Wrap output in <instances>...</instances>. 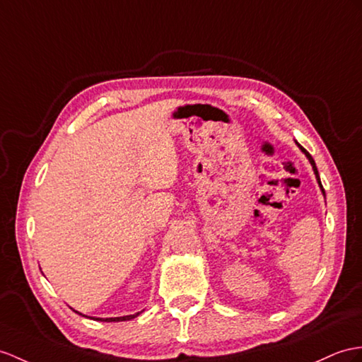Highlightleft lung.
Listing matches in <instances>:
<instances>
[{
    "label": "left lung",
    "mask_w": 362,
    "mask_h": 362,
    "mask_svg": "<svg viewBox=\"0 0 362 362\" xmlns=\"http://www.w3.org/2000/svg\"><path fill=\"white\" fill-rule=\"evenodd\" d=\"M298 144V143H296ZM298 147L299 148H301V152L307 156V160H308V163H310L312 164V169H313V172H315V176H316V181H318V184H320V189H321V192H322V195L325 197V192H324V189H322V184H321V180H320V173H318V169H316V164H315V161H313V158H312V155L310 153H308L307 151H305V148H303L301 146H299L298 144Z\"/></svg>",
    "instance_id": "1"
}]
</instances>
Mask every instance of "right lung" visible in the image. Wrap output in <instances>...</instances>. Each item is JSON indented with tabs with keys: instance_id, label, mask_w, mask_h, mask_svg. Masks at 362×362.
<instances>
[{
	"instance_id": "obj_1",
	"label": "right lung",
	"mask_w": 362,
	"mask_h": 362,
	"mask_svg": "<svg viewBox=\"0 0 362 362\" xmlns=\"http://www.w3.org/2000/svg\"><path fill=\"white\" fill-rule=\"evenodd\" d=\"M76 312V310H75ZM76 313H79V312H76ZM141 312H138V313H135V315H127V316H118V318H90V320H95V321H105V322H118V321H129V320H134V318H136V316L139 315ZM79 315H83V313H79ZM83 316H86V315H83ZM86 318H89V316H86Z\"/></svg>"
}]
</instances>
